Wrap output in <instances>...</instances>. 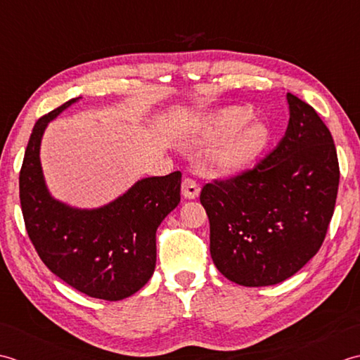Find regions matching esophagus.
<instances>
[{"label": "esophagus", "mask_w": 360, "mask_h": 360, "mask_svg": "<svg viewBox=\"0 0 360 360\" xmlns=\"http://www.w3.org/2000/svg\"><path fill=\"white\" fill-rule=\"evenodd\" d=\"M181 194L185 199H195L200 194V186L197 185V181L193 179H185L181 183Z\"/></svg>", "instance_id": "obj_1"}]
</instances>
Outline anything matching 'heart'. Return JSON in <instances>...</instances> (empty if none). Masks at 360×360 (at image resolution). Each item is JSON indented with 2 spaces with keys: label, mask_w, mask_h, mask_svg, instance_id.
<instances>
[{
  "label": "heart",
  "mask_w": 360,
  "mask_h": 360,
  "mask_svg": "<svg viewBox=\"0 0 360 360\" xmlns=\"http://www.w3.org/2000/svg\"><path fill=\"white\" fill-rule=\"evenodd\" d=\"M252 110L245 107L226 108L205 124L202 143H222L211 153L210 161L217 172L236 175L248 169L270 141V131L262 122L252 120Z\"/></svg>",
  "instance_id": "b5f03b06"
}]
</instances>
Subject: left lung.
I'll list each match as a JSON object with an SVG mask.
<instances>
[{
	"label": "left lung",
	"instance_id": "1",
	"mask_svg": "<svg viewBox=\"0 0 360 360\" xmlns=\"http://www.w3.org/2000/svg\"><path fill=\"white\" fill-rule=\"evenodd\" d=\"M288 102L276 148L253 169L200 193L214 266L247 288L295 275L320 250L335 207L340 171L331 131L309 104L292 93Z\"/></svg>",
	"mask_w": 360,
	"mask_h": 360
}]
</instances>
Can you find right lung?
I'll list each match as a JSON object with an SVG mask.
<instances>
[{"label": "right lung", "mask_w": 360, "mask_h": 360, "mask_svg": "<svg viewBox=\"0 0 360 360\" xmlns=\"http://www.w3.org/2000/svg\"><path fill=\"white\" fill-rule=\"evenodd\" d=\"M75 98L35 122L20 171V202L29 239L45 266L88 297L118 302L150 280L157 229L180 203L181 172L138 180L104 207L80 210L49 194L40 163L48 124Z\"/></svg>", "instance_id": "add662e5"}]
</instances>
